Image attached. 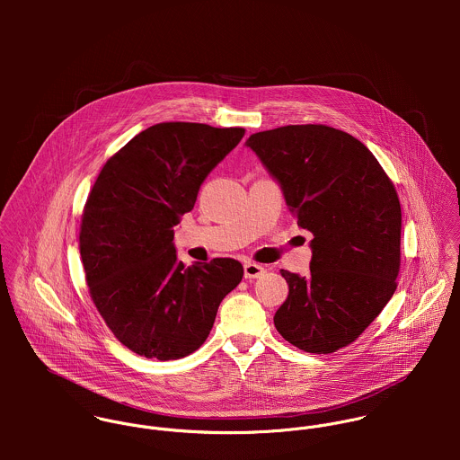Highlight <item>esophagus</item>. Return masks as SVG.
I'll list each match as a JSON object with an SVG mask.
<instances>
[{
  "label": "esophagus",
  "instance_id": "1",
  "mask_svg": "<svg viewBox=\"0 0 460 460\" xmlns=\"http://www.w3.org/2000/svg\"><path fill=\"white\" fill-rule=\"evenodd\" d=\"M263 272H265V269H263L261 263H244V278H246V279H255V278H261Z\"/></svg>",
  "mask_w": 460,
  "mask_h": 460
}]
</instances>
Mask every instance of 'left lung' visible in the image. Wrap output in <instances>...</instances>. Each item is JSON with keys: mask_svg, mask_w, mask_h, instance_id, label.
Instances as JSON below:
<instances>
[{"mask_svg": "<svg viewBox=\"0 0 460 460\" xmlns=\"http://www.w3.org/2000/svg\"><path fill=\"white\" fill-rule=\"evenodd\" d=\"M246 143L314 235L310 274L281 269L288 297L274 326L305 352H336L396 290L402 212L394 182L359 139L323 124L257 132Z\"/></svg>", "mask_w": 460, "mask_h": 460, "instance_id": "obj_1", "label": "left lung"}]
</instances>
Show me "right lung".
<instances>
[{
	"mask_svg": "<svg viewBox=\"0 0 460 460\" xmlns=\"http://www.w3.org/2000/svg\"><path fill=\"white\" fill-rule=\"evenodd\" d=\"M193 122H163L136 134L102 166L79 228L90 297L132 352L168 361L207 340L219 303L243 279L234 259L186 267L173 226L193 210L210 170L244 136Z\"/></svg>",
	"mask_w": 460,
	"mask_h": 460,
	"instance_id": "obj_1",
	"label": "right lung"
}]
</instances>
